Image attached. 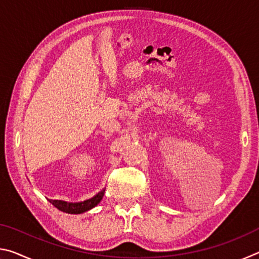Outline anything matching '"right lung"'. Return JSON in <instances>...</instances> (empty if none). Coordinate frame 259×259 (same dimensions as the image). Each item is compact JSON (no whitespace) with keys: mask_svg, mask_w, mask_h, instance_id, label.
<instances>
[{"mask_svg":"<svg viewBox=\"0 0 259 259\" xmlns=\"http://www.w3.org/2000/svg\"><path fill=\"white\" fill-rule=\"evenodd\" d=\"M104 192L105 190L99 192L97 195L94 196V198L83 201V202H77V203L66 202V201H60V200H51V199L49 201L57 209H59L60 211L67 212V213H82L96 207V205L102 201L104 196Z\"/></svg>","mask_w":259,"mask_h":259,"instance_id":"obj_1","label":"right lung"}]
</instances>
